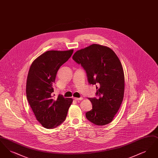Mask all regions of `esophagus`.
Wrapping results in <instances>:
<instances>
[{"label": "esophagus", "instance_id": "1", "mask_svg": "<svg viewBox=\"0 0 158 158\" xmlns=\"http://www.w3.org/2000/svg\"><path fill=\"white\" fill-rule=\"evenodd\" d=\"M74 99L76 101H80V100H82L83 99L82 97H81V98H74Z\"/></svg>", "mask_w": 158, "mask_h": 158}]
</instances>
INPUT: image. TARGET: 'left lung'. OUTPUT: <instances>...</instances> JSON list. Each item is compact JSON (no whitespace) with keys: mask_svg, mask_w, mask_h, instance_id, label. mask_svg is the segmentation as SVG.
Wrapping results in <instances>:
<instances>
[{"mask_svg":"<svg viewBox=\"0 0 158 158\" xmlns=\"http://www.w3.org/2000/svg\"><path fill=\"white\" fill-rule=\"evenodd\" d=\"M72 59L83 68L88 82L97 89L96 97L88 98L92 109L86 113V118L97 126L109 124L124 97V75L120 61L111 48L95 44L77 51Z\"/></svg>","mask_w":158,"mask_h":158,"instance_id":"left-lung-1","label":"left lung"}]
</instances>
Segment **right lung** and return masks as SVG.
<instances>
[{"label":"right lung","mask_w":158,"mask_h":158,"mask_svg":"<svg viewBox=\"0 0 158 158\" xmlns=\"http://www.w3.org/2000/svg\"><path fill=\"white\" fill-rule=\"evenodd\" d=\"M68 51H47L34 60L27 81V98L38 121L47 128L58 127L66 120L72 98L53 94L56 75L72 55Z\"/></svg>","instance_id":"right-lung-1"}]
</instances>
